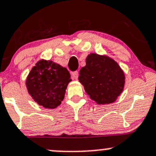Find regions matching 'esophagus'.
<instances>
[{
  "mask_svg": "<svg viewBox=\"0 0 156 156\" xmlns=\"http://www.w3.org/2000/svg\"><path fill=\"white\" fill-rule=\"evenodd\" d=\"M72 76L74 79H78V71H75V72H73L72 73Z\"/></svg>",
  "mask_w": 156,
  "mask_h": 156,
  "instance_id": "34e87169",
  "label": "esophagus"
}]
</instances>
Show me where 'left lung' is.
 <instances>
[{"instance_id": "obj_1", "label": "left lung", "mask_w": 156, "mask_h": 156, "mask_svg": "<svg viewBox=\"0 0 156 156\" xmlns=\"http://www.w3.org/2000/svg\"><path fill=\"white\" fill-rule=\"evenodd\" d=\"M79 74L78 80L86 93L100 105L112 103L123 91L125 74L119 64L108 56L90 53Z\"/></svg>"}]
</instances>
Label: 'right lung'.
<instances>
[{
	"instance_id": "obj_1",
	"label": "right lung",
	"mask_w": 156,
	"mask_h": 156,
	"mask_svg": "<svg viewBox=\"0 0 156 156\" xmlns=\"http://www.w3.org/2000/svg\"><path fill=\"white\" fill-rule=\"evenodd\" d=\"M70 79L69 71L53 61H38L26 79L29 94L37 104L55 108L63 100Z\"/></svg>"
}]
</instances>
